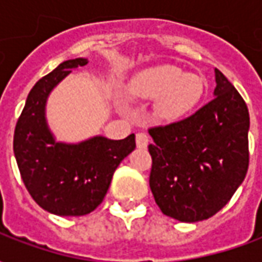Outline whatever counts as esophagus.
<instances>
[{
	"mask_svg": "<svg viewBox=\"0 0 262 262\" xmlns=\"http://www.w3.org/2000/svg\"><path fill=\"white\" fill-rule=\"evenodd\" d=\"M148 136L146 135V133H143V132H140V133H137L136 135V144L137 147L139 148H146L148 146Z\"/></svg>",
	"mask_w": 262,
	"mask_h": 262,
	"instance_id": "34e87169",
	"label": "esophagus"
}]
</instances>
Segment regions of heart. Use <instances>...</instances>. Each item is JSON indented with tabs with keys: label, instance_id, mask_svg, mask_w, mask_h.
<instances>
[{
	"label": "heart",
	"instance_id": "obj_1",
	"mask_svg": "<svg viewBox=\"0 0 262 262\" xmlns=\"http://www.w3.org/2000/svg\"><path fill=\"white\" fill-rule=\"evenodd\" d=\"M133 97L157 99L159 112L165 119H178L191 112L205 92L201 75L185 73L177 66L163 64L137 75L129 85Z\"/></svg>",
	"mask_w": 262,
	"mask_h": 262
}]
</instances>
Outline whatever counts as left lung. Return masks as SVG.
Returning <instances> with one entry per match:
<instances>
[{
	"label": "left lung",
	"mask_w": 262,
	"mask_h": 262,
	"mask_svg": "<svg viewBox=\"0 0 262 262\" xmlns=\"http://www.w3.org/2000/svg\"><path fill=\"white\" fill-rule=\"evenodd\" d=\"M214 98L185 119L153 126L150 189L165 216L209 219L225 206L248 170L250 115L242 95L214 69Z\"/></svg>",
	"instance_id": "obj_1"
}]
</instances>
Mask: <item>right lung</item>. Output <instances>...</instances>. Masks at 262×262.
Here are the masks:
<instances>
[{
    "label": "right lung",
    "mask_w": 262,
    "mask_h": 262,
    "mask_svg": "<svg viewBox=\"0 0 262 262\" xmlns=\"http://www.w3.org/2000/svg\"><path fill=\"white\" fill-rule=\"evenodd\" d=\"M86 59L63 61L33 85L16 122L14 153L22 181L33 201L50 213L84 216L101 205L115 170L135 147V135L123 140L97 136L80 144L54 142L45 119L49 92Z\"/></svg>",
    "instance_id": "obj_1"
}]
</instances>
